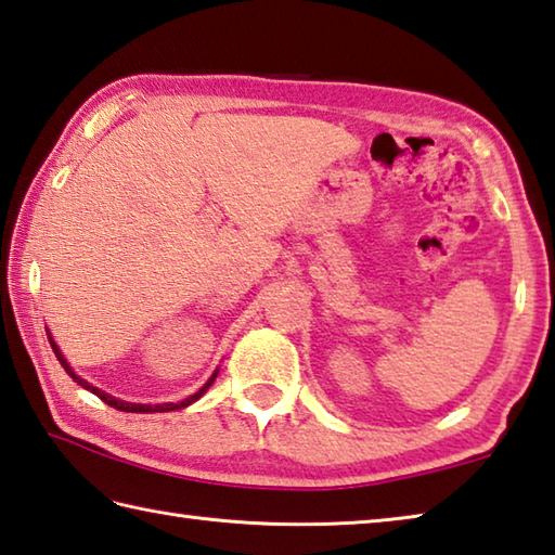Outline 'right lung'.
<instances>
[{"mask_svg": "<svg viewBox=\"0 0 555 555\" xmlns=\"http://www.w3.org/2000/svg\"><path fill=\"white\" fill-rule=\"evenodd\" d=\"M48 340H50V345H52V350H55V358L60 360V364H62V367H65V372L72 376V379H75L79 386H83V389H87V391L96 393L103 403H108L111 408H118V411H122V413H169V411H181V408H188V405L201 399V396H203L207 389H210L212 382L217 379V374H219V370H215V372L210 374V379H207V382L201 386V389L188 396V399L179 401V403H154V405H152V403H130V401L115 399V396H111V393H106V391H101L99 386H93V384H89L87 379H81V376L69 367L67 358H65V354H62V350L57 348V343L52 340V333H50V331H48Z\"/></svg>", "mask_w": 555, "mask_h": 555, "instance_id": "right-lung-1", "label": "right lung"}]
</instances>
